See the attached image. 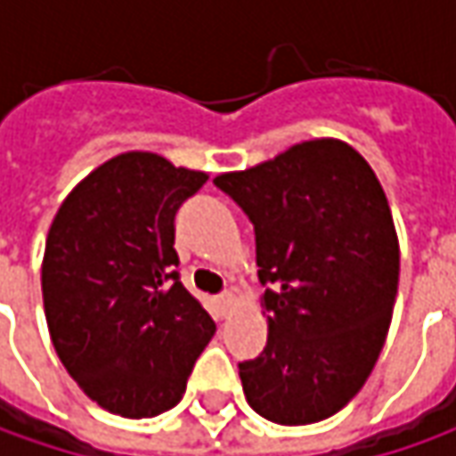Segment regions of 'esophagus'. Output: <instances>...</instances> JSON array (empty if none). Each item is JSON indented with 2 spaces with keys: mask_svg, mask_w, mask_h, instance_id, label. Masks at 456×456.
<instances>
[{
  "mask_svg": "<svg viewBox=\"0 0 456 456\" xmlns=\"http://www.w3.org/2000/svg\"><path fill=\"white\" fill-rule=\"evenodd\" d=\"M233 305H236V299H233V294H223V297H218V312L220 317L225 320L231 312H233Z\"/></svg>",
  "mask_w": 456,
  "mask_h": 456,
  "instance_id": "obj_1",
  "label": "esophagus"
}]
</instances>
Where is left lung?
Segmentation results:
<instances>
[{
    "label": "left lung",
    "instance_id": "left-lung-1",
    "mask_svg": "<svg viewBox=\"0 0 456 456\" xmlns=\"http://www.w3.org/2000/svg\"><path fill=\"white\" fill-rule=\"evenodd\" d=\"M213 183L256 231L269 340L238 362L258 416L284 427L338 413L370 376L398 291V236L376 172L340 139L294 144Z\"/></svg>",
    "mask_w": 456,
    "mask_h": 456
}]
</instances>
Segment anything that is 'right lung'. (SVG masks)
Instances as JSON below:
<instances>
[{
	"label": "right lung",
	"instance_id": "add662e5",
	"mask_svg": "<svg viewBox=\"0 0 456 456\" xmlns=\"http://www.w3.org/2000/svg\"><path fill=\"white\" fill-rule=\"evenodd\" d=\"M205 183L154 151H124L70 190L47 231L50 340L83 394L124 419L177 406L216 335L175 269V213Z\"/></svg>",
	"mask_w": 456,
	"mask_h": 456
}]
</instances>
